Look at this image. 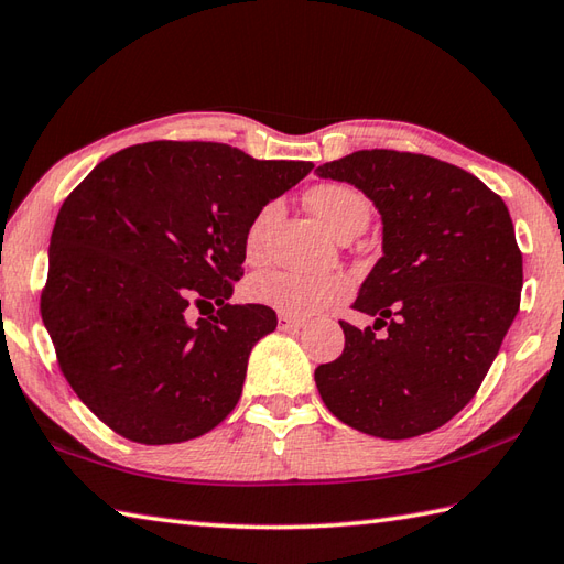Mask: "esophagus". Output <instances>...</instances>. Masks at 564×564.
Instances as JSON below:
<instances>
[{"label":"esophagus","instance_id":"obj_1","mask_svg":"<svg viewBox=\"0 0 564 564\" xmlns=\"http://www.w3.org/2000/svg\"><path fill=\"white\" fill-rule=\"evenodd\" d=\"M301 327H303V319L289 317V315H279V329L289 332V329H301Z\"/></svg>","mask_w":564,"mask_h":564}]
</instances>
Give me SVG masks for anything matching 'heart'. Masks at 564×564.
<instances>
[{
    "label": "heart",
    "instance_id": "1",
    "mask_svg": "<svg viewBox=\"0 0 564 564\" xmlns=\"http://www.w3.org/2000/svg\"><path fill=\"white\" fill-rule=\"evenodd\" d=\"M307 206L334 235L364 230L368 223V200L361 191L349 184L327 182L317 184L307 194ZM281 203L269 200L251 215L245 230L247 261H261L263 245L271 223L279 218ZM251 303L267 305L289 317H310L351 293V279L346 273H295V271H263L251 275L245 289Z\"/></svg>",
    "mask_w": 564,
    "mask_h": 564
}]
</instances>
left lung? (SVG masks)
Masks as SVG:
<instances>
[{"label": "left lung", "mask_w": 564, "mask_h": 564, "mask_svg": "<svg viewBox=\"0 0 564 564\" xmlns=\"http://www.w3.org/2000/svg\"><path fill=\"white\" fill-rule=\"evenodd\" d=\"M317 174L361 188L382 218V257L354 303L376 325L339 322L344 351L315 370L322 402L368 436L429 434L475 398L519 313L509 210L480 178L426 154L358 150Z\"/></svg>", "instance_id": "left-lung-1"}]
</instances>
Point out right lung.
I'll return each mask as SVG.
<instances>
[{
    "mask_svg": "<svg viewBox=\"0 0 564 564\" xmlns=\"http://www.w3.org/2000/svg\"><path fill=\"white\" fill-rule=\"evenodd\" d=\"M313 162L254 160L223 142L154 140L94 166L51 235L41 317L77 398L128 441L203 436L235 410L249 351L279 325L230 305L245 230ZM191 304H218L188 326Z\"/></svg>",
    "mask_w": 564,
    "mask_h": 564,
    "instance_id": "obj_1",
    "label": "right lung"
}]
</instances>
